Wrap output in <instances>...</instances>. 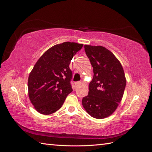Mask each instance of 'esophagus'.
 Here are the masks:
<instances>
[{"label": "esophagus", "mask_w": 152, "mask_h": 152, "mask_svg": "<svg viewBox=\"0 0 152 152\" xmlns=\"http://www.w3.org/2000/svg\"><path fill=\"white\" fill-rule=\"evenodd\" d=\"M80 85H81V82H80V81L77 82H75V86L76 87H78V86H79Z\"/></svg>", "instance_id": "obj_1"}]
</instances>
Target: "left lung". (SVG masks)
I'll return each mask as SVG.
<instances>
[{"mask_svg": "<svg viewBox=\"0 0 152 152\" xmlns=\"http://www.w3.org/2000/svg\"><path fill=\"white\" fill-rule=\"evenodd\" d=\"M86 55L93 67V79L82 106L91 117L101 119L115 111L126 86L124 69L118 59L104 47L84 45Z\"/></svg>", "mask_w": 152, "mask_h": 152, "instance_id": "1", "label": "left lung"}]
</instances>
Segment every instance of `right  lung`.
<instances>
[{"label":"right lung","mask_w":152,"mask_h":152,"mask_svg":"<svg viewBox=\"0 0 152 152\" xmlns=\"http://www.w3.org/2000/svg\"><path fill=\"white\" fill-rule=\"evenodd\" d=\"M83 44L65 42L47 50L37 61L28 80V96L39 113L50 115L60 108L73 91L69 65Z\"/></svg>","instance_id":"add662e5"}]
</instances>
